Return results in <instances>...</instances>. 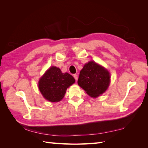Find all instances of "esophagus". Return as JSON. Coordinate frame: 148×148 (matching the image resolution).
I'll use <instances>...</instances> for the list:
<instances>
[{"label":"esophagus","instance_id":"1","mask_svg":"<svg viewBox=\"0 0 148 148\" xmlns=\"http://www.w3.org/2000/svg\"><path fill=\"white\" fill-rule=\"evenodd\" d=\"M73 77L75 78V79L76 81H77V79H78V75H77V74H74V75H73Z\"/></svg>","mask_w":148,"mask_h":148}]
</instances>
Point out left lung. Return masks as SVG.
Returning a JSON list of instances; mask_svg holds the SVG:
<instances>
[{
  "mask_svg": "<svg viewBox=\"0 0 148 148\" xmlns=\"http://www.w3.org/2000/svg\"><path fill=\"white\" fill-rule=\"evenodd\" d=\"M78 84L89 96L96 97L104 93L109 87V72L95 62H89L80 71Z\"/></svg>",
  "mask_w": 148,
  "mask_h": 148,
  "instance_id": "1",
  "label": "left lung"
}]
</instances>
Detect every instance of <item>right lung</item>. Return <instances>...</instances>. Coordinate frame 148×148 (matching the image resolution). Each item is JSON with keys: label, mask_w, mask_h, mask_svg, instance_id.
I'll use <instances>...</instances> for the list:
<instances>
[{"label": "right lung", "mask_w": 148, "mask_h": 148, "mask_svg": "<svg viewBox=\"0 0 148 148\" xmlns=\"http://www.w3.org/2000/svg\"><path fill=\"white\" fill-rule=\"evenodd\" d=\"M75 82V78L69 73H63L60 69L51 66L39 79L38 86L46 99L59 102L64 97L66 89Z\"/></svg>", "instance_id": "1"}]
</instances>
